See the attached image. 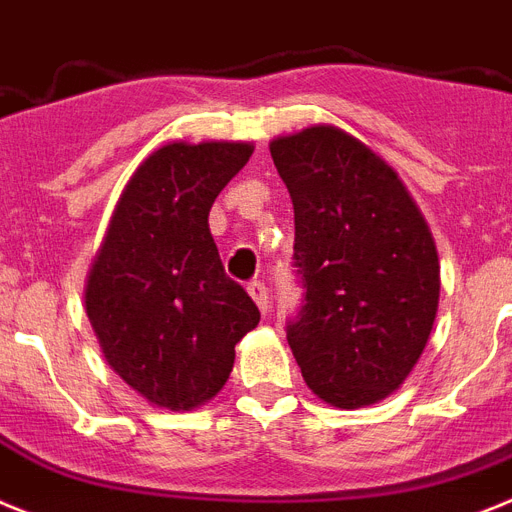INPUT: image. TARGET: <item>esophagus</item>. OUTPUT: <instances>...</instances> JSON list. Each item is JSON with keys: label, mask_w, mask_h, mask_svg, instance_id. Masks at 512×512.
<instances>
[{"label": "esophagus", "mask_w": 512, "mask_h": 512, "mask_svg": "<svg viewBox=\"0 0 512 512\" xmlns=\"http://www.w3.org/2000/svg\"><path fill=\"white\" fill-rule=\"evenodd\" d=\"M248 295L253 298V303L259 305L261 313H266V310H269V290H266V285L261 282V279H253V282H248Z\"/></svg>", "instance_id": "1"}]
</instances>
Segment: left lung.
Segmentation results:
<instances>
[{
	"label": "left lung",
	"mask_w": 512,
	"mask_h": 512,
	"mask_svg": "<svg viewBox=\"0 0 512 512\" xmlns=\"http://www.w3.org/2000/svg\"><path fill=\"white\" fill-rule=\"evenodd\" d=\"M272 160L295 207L303 305L287 342L308 388L357 409L406 381L440 298L435 240L399 176L336 126L277 137Z\"/></svg>",
	"instance_id": "8db88e82"
}]
</instances>
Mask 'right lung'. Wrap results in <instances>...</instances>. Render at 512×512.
<instances>
[{
  "instance_id": "1",
  "label": "right lung",
  "mask_w": 512,
  "mask_h": 512,
  "mask_svg": "<svg viewBox=\"0 0 512 512\" xmlns=\"http://www.w3.org/2000/svg\"><path fill=\"white\" fill-rule=\"evenodd\" d=\"M248 142H173L126 183L93 261L85 310L108 365L139 396L189 412L220 393L261 313L225 274L209 209Z\"/></svg>"
}]
</instances>
